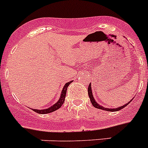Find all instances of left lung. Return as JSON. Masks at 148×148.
I'll return each mask as SVG.
<instances>
[{
  "instance_id": "left-lung-1",
  "label": "left lung",
  "mask_w": 148,
  "mask_h": 148,
  "mask_svg": "<svg viewBox=\"0 0 148 148\" xmlns=\"http://www.w3.org/2000/svg\"><path fill=\"white\" fill-rule=\"evenodd\" d=\"M88 95H89V97H90V101H91V103H92V104L93 105V107H95V108H98V109H101V110H106V111H110V112H114V111H119L120 110L123 109L124 108H125L127 105L131 101V100L129 101V103H127V104H125V105L123 106H121V107H119V108H113V109H110V108H104V107H102V106L99 105V104H98L96 101H95V99H94L93 95H92V89H91V84H89V87H88Z\"/></svg>"
}]
</instances>
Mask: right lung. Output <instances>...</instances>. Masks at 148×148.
Segmentation results:
<instances>
[{"mask_svg":"<svg viewBox=\"0 0 148 148\" xmlns=\"http://www.w3.org/2000/svg\"><path fill=\"white\" fill-rule=\"evenodd\" d=\"M71 82H73V81L71 82H67L66 84H65V85L64 86V88H63L62 91H61V96L59 98V100L57 101L55 104H53V106H51L50 108H47V109H44V110H37V109H32V110L35 111V113H38L39 114H47V113H52L53 111L57 110L58 109H59L61 108L62 104H64L65 100V97H66V90H67L68 86L70 85V84H71Z\"/></svg>","mask_w":148,"mask_h":148,"instance_id":"right-lung-1","label":"right lung"}]
</instances>
